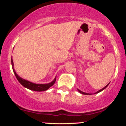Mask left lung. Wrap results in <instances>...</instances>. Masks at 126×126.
<instances>
[{
  "mask_svg": "<svg viewBox=\"0 0 126 126\" xmlns=\"http://www.w3.org/2000/svg\"><path fill=\"white\" fill-rule=\"evenodd\" d=\"M108 85H109V83H108V84H107V85H106V86H105L104 88H102V89H100V90H99V91H98L97 92H96V93H99V92H101V91H102V90H104V89H105V88H106L107 87V86H108ZM78 91H79V92H80V93H81V94H84V95H91V94H88V93H85V92H82V91H81L79 90V89H78Z\"/></svg>",
  "mask_w": 126,
  "mask_h": 126,
  "instance_id": "obj_1",
  "label": "left lung"
}]
</instances>
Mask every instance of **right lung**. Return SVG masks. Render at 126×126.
Masks as SVG:
<instances>
[{"label": "right lung", "mask_w": 126, "mask_h": 126, "mask_svg": "<svg viewBox=\"0 0 126 126\" xmlns=\"http://www.w3.org/2000/svg\"><path fill=\"white\" fill-rule=\"evenodd\" d=\"M11 63H12V69L13 71H14L15 75L16 78V79H18L21 84L23 86H24L25 88H28V89H30V90H32L34 91H44L47 90L48 88H50L51 86H53L54 84V83L56 82V78H55V79L53 80V81L49 83H46V84H36V83H34L32 82H31L28 80H25V79H22L21 77L18 76V75L16 73L15 69L14 68V62H13L12 60V57L11 59Z\"/></svg>", "instance_id": "add662e5"}]
</instances>
